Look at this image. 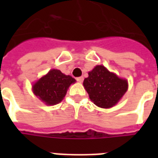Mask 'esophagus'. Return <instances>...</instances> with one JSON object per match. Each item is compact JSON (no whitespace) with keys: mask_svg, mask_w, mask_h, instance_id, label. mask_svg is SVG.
I'll list each match as a JSON object with an SVG mask.
<instances>
[{"mask_svg":"<svg viewBox=\"0 0 158 158\" xmlns=\"http://www.w3.org/2000/svg\"><path fill=\"white\" fill-rule=\"evenodd\" d=\"M76 80L79 83H82L83 80H84V77H78V78H76Z\"/></svg>","mask_w":158,"mask_h":158,"instance_id":"obj_1","label":"esophagus"}]
</instances>
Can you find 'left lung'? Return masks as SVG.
Here are the masks:
<instances>
[{"label":"left lung","instance_id":"left-lung-1","mask_svg":"<svg viewBox=\"0 0 158 158\" xmlns=\"http://www.w3.org/2000/svg\"><path fill=\"white\" fill-rule=\"evenodd\" d=\"M84 86L94 104L102 108H109L121 99L128 89V82L110 73L104 66L98 65L89 72Z\"/></svg>","mask_w":158,"mask_h":158}]
</instances>
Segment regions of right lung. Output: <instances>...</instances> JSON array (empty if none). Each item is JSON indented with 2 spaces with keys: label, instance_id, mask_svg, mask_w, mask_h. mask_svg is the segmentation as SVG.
<instances>
[{
  "label": "right lung",
  "instance_id": "add662e5",
  "mask_svg": "<svg viewBox=\"0 0 158 158\" xmlns=\"http://www.w3.org/2000/svg\"><path fill=\"white\" fill-rule=\"evenodd\" d=\"M74 82L75 79L71 76L52 69L33 85V92L46 105H56L62 102L69 85Z\"/></svg>",
  "mask_w": 158,
  "mask_h": 158
}]
</instances>
